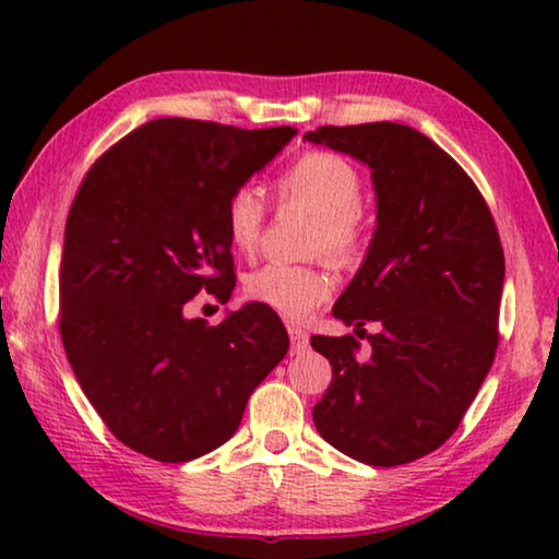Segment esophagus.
Returning <instances> with one entry per match:
<instances>
[{
	"label": "esophagus",
	"mask_w": 559,
	"mask_h": 559,
	"mask_svg": "<svg viewBox=\"0 0 559 559\" xmlns=\"http://www.w3.org/2000/svg\"><path fill=\"white\" fill-rule=\"evenodd\" d=\"M287 333H289V341H293V354H302V350H308V333L302 331V328L297 325H287Z\"/></svg>",
	"instance_id": "34e87169"
}]
</instances>
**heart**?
<instances>
[{"label":"heart","instance_id":"obj_1","mask_svg":"<svg viewBox=\"0 0 559 559\" xmlns=\"http://www.w3.org/2000/svg\"><path fill=\"white\" fill-rule=\"evenodd\" d=\"M285 205H297L316 216L310 249L323 251L338 264H354L364 249L361 175L348 159L333 152H308L277 180ZM266 209L254 188L234 190L226 201V234L234 249L251 254L262 241ZM333 293L331 274L320 266L270 262L247 277L251 300L277 310L289 320L308 318Z\"/></svg>","mask_w":559,"mask_h":559}]
</instances>
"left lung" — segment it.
I'll use <instances>...</instances> for the list:
<instances>
[{
	"label": "left lung",
	"mask_w": 559,
	"mask_h": 559,
	"mask_svg": "<svg viewBox=\"0 0 559 559\" xmlns=\"http://www.w3.org/2000/svg\"><path fill=\"white\" fill-rule=\"evenodd\" d=\"M312 144L371 170L377 228L333 316L354 335H312L333 381L312 409L320 438L369 465L438 450L478 394L499 343L503 249L491 211L430 136L394 121L320 127Z\"/></svg>",
	"instance_id": "8db88e82"
}]
</instances>
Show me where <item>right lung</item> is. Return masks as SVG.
<instances>
[{"mask_svg":"<svg viewBox=\"0 0 559 559\" xmlns=\"http://www.w3.org/2000/svg\"><path fill=\"white\" fill-rule=\"evenodd\" d=\"M297 134L155 119L96 159L66 221L60 338L106 427L163 463L239 430L249 396L285 358L277 312L247 302L209 325L186 305L236 285L226 201Z\"/></svg>","mask_w":559,"mask_h":559,"instance_id":"add662e5","label":"right lung"}]
</instances>
